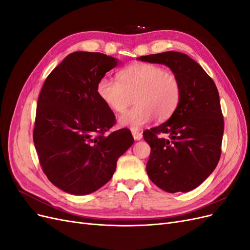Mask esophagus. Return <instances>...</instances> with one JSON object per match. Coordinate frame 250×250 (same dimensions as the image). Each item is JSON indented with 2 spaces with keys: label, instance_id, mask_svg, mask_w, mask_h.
<instances>
[{
  "label": "esophagus",
  "instance_id": "1",
  "mask_svg": "<svg viewBox=\"0 0 250 250\" xmlns=\"http://www.w3.org/2000/svg\"><path fill=\"white\" fill-rule=\"evenodd\" d=\"M131 133H132V137L135 141H140L143 138L142 132L137 130V129H131Z\"/></svg>",
  "mask_w": 250,
  "mask_h": 250
}]
</instances>
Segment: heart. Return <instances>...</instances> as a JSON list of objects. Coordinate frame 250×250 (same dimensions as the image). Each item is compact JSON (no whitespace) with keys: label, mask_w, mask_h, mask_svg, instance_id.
<instances>
[{"label":"heart","mask_w":250,"mask_h":250,"mask_svg":"<svg viewBox=\"0 0 250 250\" xmlns=\"http://www.w3.org/2000/svg\"><path fill=\"white\" fill-rule=\"evenodd\" d=\"M119 81L103 77L97 83L100 99L116 112H123L134 102L137 105L118 118L122 127L131 129L150 123L154 118L164 121L176 110L181 85L174 74L151 63H133L119 72Z\"/></svg>","instance_id":"heart-1"}]
</instances>
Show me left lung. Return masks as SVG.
<instances>
[{"label": "left lung", "instance_id": "obj_1", "mask_svg": "<svg viewBox=\"0 0 250 250\" xmlns=\"http://www.w3.org/2000/svg\"><path fill=\"white\" fill-rule=\"evenodd\" d=\"M138 59L167 65L181 85L173 115L143 134L151 148L148 176L168 193L192 191L220 160L224 122L218 89L201 65L184 53L169 51Z\"/></svg>", "mask_w": 250, "mask_h": 250}]
</instances>
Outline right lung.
Instances as JSON below:
<instances>
[{"instance_id":"add662e5","label":"right lung","mask_w":250,"mask_h":250,"mask_svg":"<svg viewBox=\"0 0 250 250\" xmlns=\"http://www.w3.org/2000/svg\"><path fill=\"white\" fill-rule=\"evenodd\" d=\"M119 63L102 53L74 52L43 83L33 141L44 174L65 193L99 190L134 142L126 128L105 134L116 119L98 96L97 83Z\"/></svg>"}]
</instances>
